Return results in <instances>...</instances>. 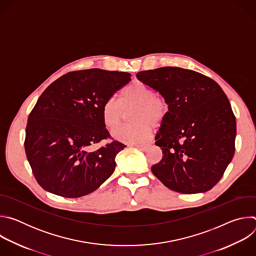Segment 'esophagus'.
<instances>
[{
  "mask_svg": "<svg viewBox=\"0 0 256 256\" xmlns=\"http://www.w3.org/2000/svg\"><path fill=\"white\" fill-rule=\"evenodd\" d=\"M136 148H138V149H140V150H146L147 149V147H148V144H134Z\"/></svg>",
  "mask_w": 256,
  "mask_h": 256,
  "instance_id": "1",
  "label": "esophagus"
}]
</instances>
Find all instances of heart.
Wrapping results in <instances>:
<instances>
[{"label":"heart","instance_id":"obj_1","mask_svg":"<svg viewBox=\"0 0 256 256\" xmlns=\"http://www.w3.org/2000/svg\"><path fill=\"white\" fill-rule=\"evenodd\" d=\"M134 107H136L134 120L138 124L118 126L112 132L114 140L126 144L144 142L152 134L150 124L157 126L162 124L168 112L164 98L155 94L150 86L136 81L124 89L120 100L112 96L104 101L101 112L104 124L109 128L116 126L122 122L124 109Z\"/></svg>","mask_w":256,"mask_h":256}]
</instances>
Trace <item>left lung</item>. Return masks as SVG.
<instances>
[{"mask_svg": "<svg viewBox=\"0 0 256 256\" xmlns=\"http://www.w3.org/2000/svg\"><path fill=\"white\" fill-rule=\"evenodd\" d=\"M136 78L168 105L155 138L163 157L152 166L153 174L180 194L212 188L235 152L236 118L222 88L198 72L175 66L138 72Z\"/></svg>", "mask_w": 256, "mask_h": 256, "instance_id": "left-lung-1", "label": "left lung"}]
</instances>
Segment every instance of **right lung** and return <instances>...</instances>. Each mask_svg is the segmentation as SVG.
<instances>
[{
	"mask_svg": "<svg viewBox=\"0 0 256 256\" xmlns=\"http://www.w3.org/2000/svg\"><path fill=\"white\" fill-rule=\"evenodd\" d=\"M130 81L126 72L90 68L70 72L52 83L28 116L25 152L38 184L64 198L96 190L116 169L126 146L110 138L102 120L104 101Z\"/></svg>",
	"mask_w": 256,
	"mask_h": 256,
	"instance_id": "right-lung-1",
	"label": "right lung"
}]
</instances>
